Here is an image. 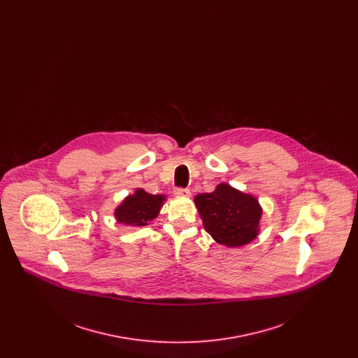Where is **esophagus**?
Masks as SVG:
<instances>
[{"label": "esophagus", "mask_w": 358, "mask_h": 358, "mask_svg": "<svg viewBox=\"0 0 358 358\" xmlns=\"http://www.w3.org/2000/svg\"><path fill=\"white\" fill-rule=\"evenodd\" d=\"M174 193H176L177 196H181V197H190V190H189V189L178 187V189H176Z\"/></svg>", "instance_id": "34e87169"}]
</instances>
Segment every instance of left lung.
<instances>
[{"instance_id": "1", "label": "left lung", "mask_w": 358, "mask_h": 358, "mask_svg": "<svg viewBox=\"0 0 358 358\" xmlns=\"http://www.w3.org/2000/svg\"><path fill=\"white\" fill-rule=\"evenodd\" d=\"M194 204L205 231L219 244L241 247L259 235L263 209L252 194L222 182L212 193L197 194Z\"/></svg>"}]
</instances>
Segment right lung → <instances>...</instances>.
<instances>
[{
  "mask_svg": "<svg viewBox=\"0 0 358 358\" xmlns=\"http://www.w3.org/2000/svg\"><path fill=\"white\" fill-rule=\"evenodd\" d=\"M165 194H150L142 187H136V192L120 203L115 210V220L129 227H145L153 222L158 216L164 203Z\"/></svg>",
  "mask_w": 358,
  "mask_h": 358,
  "instance_id": "obj_1",
  "label": "right lung"
}]
</instances>
